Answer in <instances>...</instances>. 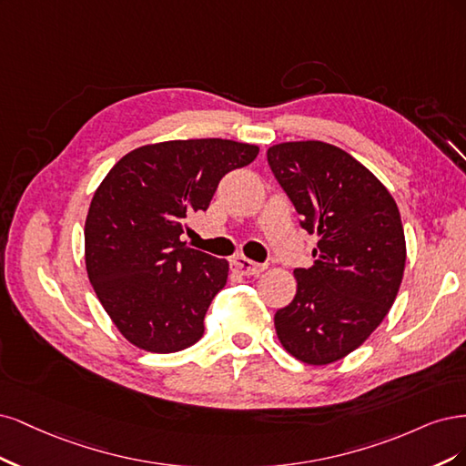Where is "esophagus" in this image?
<instances>
[{"label":"esophagus","instance_id":"34e87169","mask_svg":"<svg viewBox=\"0 0 466 466\" xmlns=\"http://www.w3.org/2000/svg\"><path fill=\"white\" fill-rule=\"evenodd\" d=\"M232 268L236 273L244 275V277H255L265 271V265L261 263H255L248 258H244V255H236V258L232 259Z\"/></svg>","mask_w":466,"mask_h":466}]
</instances>
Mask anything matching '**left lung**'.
Returning <instances> with one entry per match:
<instances>
[{
  "mask_svg": "<svg viewBox=\"0 0 466 466\" xmlns=\"http://www.w3.org/2000/svg\"><path fill=\"white\" fill-rule=\"evenodd\" d=\"M267 160L302 228L319 238L313 265L294 271V299L275 313L277 337L299 362L333 364L364 344L395 302L407 261L399 207L335 145L279 143Z\"/></svg>",
  "mask_w": 466,
  "mask_h": 466,
  "instance_id": "left-lung-1",
  "label": "left lung"
}]
</instances>
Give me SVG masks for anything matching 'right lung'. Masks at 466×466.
I'll use <instances>...</instances> for the list:
<instances>
[{"mask_svg":"<svg viewBox=\"0 0 466 466\" xmlns=\"http://www.w3.org/2000/svg\"><path fill=\"white\" fill-rule=\"evenodd\" d=\"M258 145L187 139L143 145L96 187L85 220L86 275L131 344L170 354L198 342L205 313L228 279V261L179 239L207 211L224 174L248 167Z\"/></svg>","mask_w":466,"mask_h":466,"instance_id":"1","label":"right lung"}]
</instances>
